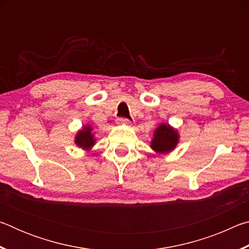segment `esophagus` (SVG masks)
I'll return each instance as SVG.
<instances>
[{
	"label": "esophagus",
	"mask_w": 249,
	"mask_h": 249,
	"mask_svg": "<svg viewBox=\"0 0 249 249\" xmlns=\"http://www.w3.org/2000/svg\"><path fill=\"white\" fill-rule=\"evenodd\" d=\"M116 122L119 125H130V120L124 119V117H119Z\"/></svg>",
	"instance_id": "obj_1"
}]
</instances>
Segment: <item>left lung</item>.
<instances>
[{
    "label": "left lung",
    "instance_id": "1",
    "mask_svg": "<svg viewBox=\"0 0 249 249\" xmlns=\"http://www.w3.org/2000/svg\"><path fill=\"white\" fill-rule=\"evenodd\" d=\"M179 135L176 129L167 124H161L155 130L154 138L151 141V148L159 154L169 153L174 150L178 144Z\"/></svg>",
    "mask_w": 249,
    "mask_h": 249
}]
</instances>
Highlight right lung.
I'll return each mask as SVG.
<instances>
[{
  "instance_id": "add662e5",
  "label": "right lung",
  "mask_w": 249,
  "mask_h": 249,
  "mask_svg": "<svg viewBox=\"0 0 249 249\" xmlns=\"http://www.w3.org/2000/svg\"><path fill=\"white\" fill-rule=\"evenodd\" d=\"M91 132V126H84L83 129L80 130L77 136H75V144L83 149H90L95 142L94 135Z\"/></svg>"
}]
</instances>
